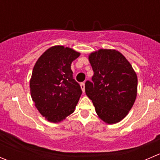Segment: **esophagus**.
Returning a JSON list of instances; mask_svg holds the SVG:
<instances>
[{
    "label": "esophagus",
    "instance_id": "34e87169",
    "mask_svg": "<svg viewBox=\"0 0 160 160\" xmlns=\"http://www.w3.org/2000/svg\"><path fill=\"white\" fill-rule=\"evenodd\" d=\"M80 88H81L82 90H83V92L84 93V92H85V83H80Z\"/></svg>",
    "mask_w": 160,
    "mask_h": 160
}]
</instances>
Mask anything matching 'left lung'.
Masks as SVG:
<instances>
[{"label":"left lung","mask_w":160,"mask_h":160,"mask_svg":"<svg viewBox=\"0 0 160 160\" xmlns=\"http://www.w3.org/2000/svg\"><path fill=\"white\" fill-rule=\"evenodd\" d=\"M93 71L85 92L97 114L105 123L115 124L126 117L137 96L136 72L126 58L115 49H99L88 57Z\"/></svg>","instance_id":"8db88e82"}]
</instances>
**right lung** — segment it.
Masks as SVG:
<instances>
[{"mask_svg": "<svg viewBox=\"0 0 160 160\" xmlns=\"http://www.w3.org/2000/svg\"><path fill=\"white\" fill-rule=\"evenodd\" d=\"M80 53L63 46H54L42 53L30 79L32 101L46 120L58 123L75 111L82 90L72 77L71 63Z\"/></svg>", "mask_w": 160, "mask_h": 160, "instance_id": "right-lung-1", "label": "right lung"}]
</instances>
